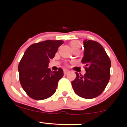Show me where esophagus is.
Here are the masks:
<instances>
[{
	"instance_id": "1",
	"label": "esophagus",
	"mask_w": 127,
	"mask_h": 127,
	"mask_svg": "<svg viewBox=\"0 0 127 127\" xmlns=\"http://www.w3.org/2000/svg\"><path fill=\"white\" fill-rule=\"evenodd\" d=\"M68 72H69V70H68L64 69V75H66V74Z\"/></svg>"
}]
</instances>
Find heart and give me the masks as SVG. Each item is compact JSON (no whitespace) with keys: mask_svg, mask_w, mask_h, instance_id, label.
I'll return each instance as SVG.
<instances>
[{"mask_svg":"<svg viewBox=\"0 0 127 127\" xmlns=\"http://www.w3.org/2000/svg\"><path fill=\"white\" fill-rule=\"evenodd\" d=\"M70 46L72 49L75 48H81V44L79 41L77 40H75V41H72L70 43Z\"/></svg>","mask_w":127,"mask_h":127,"instance_id":"heart-1","label":"heart"}]
</instances>
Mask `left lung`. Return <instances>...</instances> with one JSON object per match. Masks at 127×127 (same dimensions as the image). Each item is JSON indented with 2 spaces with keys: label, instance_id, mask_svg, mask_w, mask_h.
<instances>
[{
  "label": "left lung",
  "instance_id": "8db88e82",
  "mask_svg": "<svg viewBox=\"0 0 127 127\" xmlns=\"http://www.w3.org/2000/svg\"><path fill=\"white\" fill-rule=\"evenodd\" d=\"M84 55L82 63L85 64L84 76L76 72V77L72 82L76 94L87 99L98 97L110 79L111 62L101 45L91 40L84 41Z\"/></svg>",
  "mask_w": 127,
  "mask_h": 127
}]
</instances>
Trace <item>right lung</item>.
I'll return each instance as SVG.
<instances>
[{
    "label": "right lung",
    "instance_id": "obj_1",
    "mask_svg": "<svg viewBox=\"0 0 127 127\" xmlns=\"http://www.w3.org/2000/svg\"><path fill=\"white\" fill-rule=\"evenodd\" d=\"M63 40H47L30 45L18 64L22 88L32 98L42 100L55 93L63 70L52 72L48 68L49 60L54 57Z\"/></svg>",
    "mask_w": 127,
    "mask_h": 127
}]
</instances>
